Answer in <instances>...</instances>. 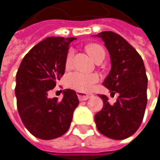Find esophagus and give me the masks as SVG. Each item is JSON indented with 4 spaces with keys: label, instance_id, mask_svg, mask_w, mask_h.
<instances>
[{
    "label": "esophagus",
    "instance_id": "obj_1",
    "mask_svg": "<svg viewBox=\"0 0 160 160\" xmlns=\"http://www.w3.org/2000/svg\"><path fill=\"white\" fill-rule=\"evenodd\" d=\"M78 97H79V100L80 101H85V100L91 98L92 97V94H88V93H85V92H78Z\"/></svg>",
    "mask_w": 160,
    "mask_h": 160
}]
</instances>
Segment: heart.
<instances>
[{
    "label": "heart",
    "instance_id": "heart-1",
    "mask_svg": "<svg viewBox=\"0 0 160 160\" xmlns=\"http://www.w3.org/2000/svg\"><path fill=\"white\" fill-rule=\"evenodd\" d=\"M88 51L95 61L99 59H105L106 52H105V49L101 45L92 43L88 46ZM73 56H74V51L71 49L68 51V55H67V59H66L67 67H69L71 65ZM98 80H99L98 75L88 74V73H83V72H79V71L69 73L66 78L67 85L79 92L91 91Z\"/></svg>",
    "mask_w": 160,
    "mask_h": 160
}]
</instances>
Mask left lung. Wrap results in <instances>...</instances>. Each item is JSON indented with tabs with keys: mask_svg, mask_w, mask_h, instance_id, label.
I'll return each mask as SVG.
<instances>
[{
	"mask_svg": "<svg viewBox=\"0 0 160 160\" xmlns=\"http://www.w3.org/2000/svg\"><path fill=\"white\" fill-rule=\"evenodd\" d=\"M101 38L110 54L111 69L103 85L111 94L118 93L114 105L100 94L104 107L95 116L98 131L105 136L123 140L140 127L147 104V77L141 55L125 39L112 31L96 35Z\"/></svg>",
	"mask_w": 160,
	"mask_h": 160,
	"instance_id": "8db88e82",
	"label": "left lung"
}]
</instances>
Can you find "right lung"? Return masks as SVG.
<instances>
[{
  "label": "right lung",
  "instance_id": "add662e5",
  "mask_svg": "<svg viewBox=\"0 0 160 160\" xmlns=\"http://www.w3.org/2000/svg\"><path fill=\"white\" fill-rule=\"evenodd\" d=\"M74 40L46 38L25 55L17 70V110L25 127L37 138L51 140L66 133L79 105L76 92L69 89L64 90L60 101L48 97L65 73L68 46Z\"/></svg>",
  "mask_w": 160,
  "mask_h": 160
}]
</instances>
